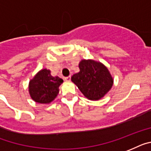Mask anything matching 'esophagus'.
<instances>
[{
  "label": "esophagus",
  "instance_id": "34e87169",
  "mask_svg": "<svg viewBox=\"0 0 151 151\" xmlns=\"http://www.w3.org/2000/svg\"><path fill=\"white\" fill-rule=\"evenodd\" d=\"M70 79H71V77H70V76L66 77V78H64V80H65L66 81H70Z\"/></svg>",
  "mask_w": 151,
  "mask_h": 151
}]
</instances>
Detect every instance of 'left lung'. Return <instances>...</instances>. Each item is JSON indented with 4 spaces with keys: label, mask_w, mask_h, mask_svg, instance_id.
I'll list each match as a JSON object with an SVG mask.
<instances>
[{
    "label": "left lung",
    "mask_w": 151,
    "mask_h": 151,
    "mask_svg": "<svg viewBox=\"0 0 151 151\" xmlns=\"http://www.w3.org/2000/svg\"><path fill=\"white\" fill-rule=\"evenodd\" d=\"M79 68L80 72L72 76L71 81L88 99H101L111 90L114 81L104 65L94 60H83Z\"/></svg>",
    "instance_id": "1"
}]
</instances>
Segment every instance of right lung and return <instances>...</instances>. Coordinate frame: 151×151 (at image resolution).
<instances>
[{
    "label": "right lung",
    "mask_w": 151,
    "mask_h": 151,
    "mask_svg": "<svg viewBox=\"0 0 151 151\" xmlns=\"http://www.w3.org/2000/svg\"><path fill=\"white\" fill-rule=\"evenodd\" d=\"M62 83L63 80L51 76L49 70H41L30 81L29 93L37 103L48 104L58 96Z\"/></svg>",
    "instance_id": "add662e5"
}]
</instances>
